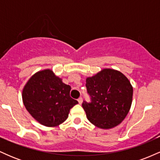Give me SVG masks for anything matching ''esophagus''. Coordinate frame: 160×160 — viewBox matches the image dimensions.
<instances>
[{"label": "esophagus", "instance_id": "1", "mask_svg": "<svg viewBox=\"0 0 160 160\" xmlns=\"http://www.w3.org/2000/svg\"><path fill=\"white\" fill-rule=\"evenodd\" d=\"M78 102H79V104H82V98H81V97H80V98H78Z\"/></svg>", "mask_w": 160, "mask_h": 160}]
</instances>
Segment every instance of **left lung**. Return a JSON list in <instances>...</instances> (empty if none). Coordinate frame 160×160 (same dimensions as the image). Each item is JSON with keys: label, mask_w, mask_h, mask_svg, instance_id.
I'll return each mask as SVG.
<instances>
[{"label": "left lung", "mask_w": 160, "mask_h": 160, "mask_svg": "<svg viewBox=\"0 0 160 160\" xmlns=\"http://www.w3.org/2000/svg\"><path fill=\"white\" fill-rule=\"evenodd\" d=\"M91 102L82 106L89 122L100 128L117 126L128 114L132 102L133 88L123 74L105 68L86 78Z\"/></svg>", "instance_id": "8db88e82"}]
</instances>
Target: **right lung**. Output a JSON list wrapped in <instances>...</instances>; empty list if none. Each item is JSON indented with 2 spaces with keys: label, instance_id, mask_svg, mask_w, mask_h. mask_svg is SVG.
Instances as JSON below:
<instances>
[{
  "label": "right lung",
  "instance_id": "right-lung-1",
  "mask_svg": "<svg viewBox=\"0 0 160 160\" xmlns=\"http://www.w3.org/2000/svg\"><path fill=\"white\" fill-rule=\"evenodd\" d=\"M71 89L51 70L38 71L24 86V105L40 124L57 126L65 122L71 108L78 104L70 96Z\"/></svg>",
  "mask_w": 160,
  "mask_h": 160
}]
</instances>
